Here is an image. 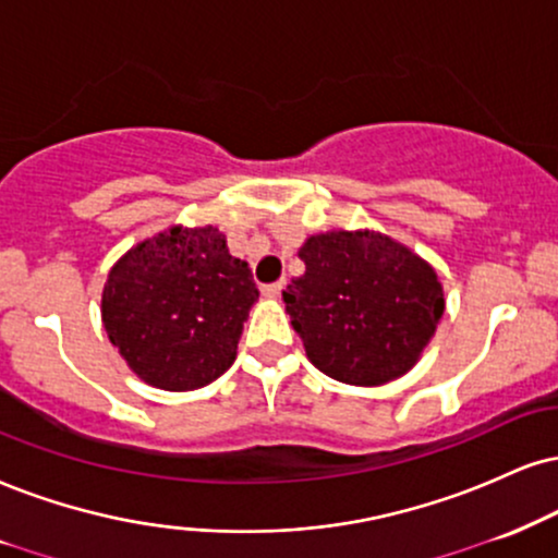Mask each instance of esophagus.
Segmentation results:
<instances>
[{
  "instance_id": "1",
  "label": "esophagus",
  "mask_w": 558,
  "mask_h": 558,
  "mask_svg": "<svg viewBox=\"0 0 558 558\" xmlns=\"http://www.w3.org/2000/svg\"><path fill=\"white\" fill-rule=\"evenodd\" d=\"M284 284H287V281L279 279V281H274V284H264V290H260V292H264L266 298H279L281 290H284Z\"/></svg>"
}]
</instances>
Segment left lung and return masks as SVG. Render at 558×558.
<instances>
[{
  "mask_svg": "<svg viewBox=\"0 0 558 558\" xmlns=\"http://www.w3.org/2000/svg\"><path fill=\"white\" fill-rule=\"evenodd\" d=\"M305 274L284 305L323 375L360 388L398 380L422 360L445 313L435 266L377 230H331L298 251Z\"/></svg>",
  "mask_w": 558,
  "mask_h": 558,
  "instance_id": "1",
  "label": "left lung"
}]
</instances>
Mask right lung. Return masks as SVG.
Returning <instances> with one entry per match:
<instances>
[{
  "label": "right lung",
  "mask_w": 558,
  "mask_h": 558,
  "mask_svg": "<svg viewBox=\"0 0 558 558\" xmlns=\"http://www.w3.org/2000/svg\"><path fill=\"white\" fill-rule=\"evenodd\" d=\"M258 300L215 225H173L129 247L102 284V328L129 369L160 390H196L235 362Z\"/></svg>",
  "instance_id": "1"
}]
</instances>
